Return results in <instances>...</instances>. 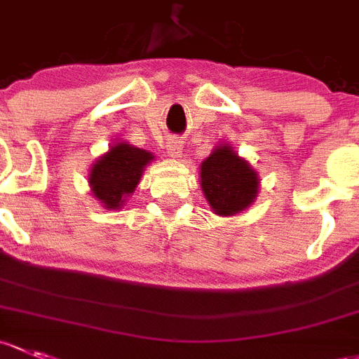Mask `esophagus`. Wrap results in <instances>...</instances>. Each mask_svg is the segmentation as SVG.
I'll use <instances>...</instances> for the list:
<instances>
[{
    "label": "esophagus",
    "mask_w": 359,
    "mask_h": 359,
    "mask_svg": "<svg viewBox=\"0 0 359 359\" xmlns=\"http://www.w3.org/2000/svg\"><path fill=\"white\" fill-rule=\"evenodd\" d=\"M167 153L170 158H180V153H182V144L180 141H170L167 144Z\"/></svg>",
    "instance_id": "obj_1"
}]
</instances>
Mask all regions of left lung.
<instances>
[{
  "mask_svg": "<svg viewBox=\"0 0 359 359\" xmlns=\"http://www.w3.org/2000/svg\"><path fill=\"white\" fill-rule=\"evenodd\" d=\"M256 170L232 146H217L201 163V189L211 210L220 217H233L252 205L258 196Z\"/></svg>",
  "mask_w": 359,
  "mask_h": 359,
  "instance_id": "obj_1",
  "label": "left lung"
}]
</instances>
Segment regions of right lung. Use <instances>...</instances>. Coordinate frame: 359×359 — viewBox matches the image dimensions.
Wrapping results in <instances>:
<instances>
[{"instance_id":"right-lung-1","label":"right lung","mask_w":359,"mask_h":359,"mask_svg":"<svg viewBox=\"0 0 359 359\" xmlns=\"http://www.w3.org/2000/svg\"><path fill=\"white\" fill-rule=\"evenodd\" d=\"M154 160L149 151L116 142L90 167L89 186L97 201L107 210L122 208L135 191L142 172Z\"/></svg>"}]
</instances>
